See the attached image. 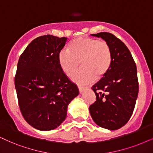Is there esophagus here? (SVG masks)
Listing matches in <instances>:
<instances>
[{
    "mask_svg": "<svg viewBox=\"0 0 153 153\" xmlns=\"http://www.w3.org/2000/svg\"><path fill=\"white\" fill-rule=\"evenodd\" d=\"M88 87H78L79 91H80V93H82V92L84 91L85 89H88Z\"/></svg>",
    "mask_w": 153,
    "mask_h": 153,
    "instance_id": "1",
    "label": "esophagus"
}]
</instances>
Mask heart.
I'll return each mask as SVG.
<instances>
[{
    "mask_svg": "<svg viewBox=\"0 0 153 153\" xmlns=\"http://www.w3.org/2000/svg\"><path fill=\"white\" fill-rule=\"evenodd\" d=\"M72 80L80 85L92 82L107 74L112 63V52L106 42L90 37H79L69 44V50H62L59 54V63L62 71L71 76L79 65Z\"/></svg>",
    "mask_w": 153,
    "mask_h": 153,
    "instance_id": "obj_1",
    "label": "heart"
}]
</instances>
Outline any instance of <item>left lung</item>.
I'll list each match as a JSON object with an SVG mask.
<instances>
[{
	"instance_id": "8db88e82",
	"label": "left lung",
	"mask_w": 153,
	"mask_h": 153,
	"mask_svg": "<svg viewBox=\"0 0 153 153\" xmlns=\"http://www.w3.org/2000/svg\"><path fill=\"white\" fill-rule=\"evenodd\" d=\"M91 36L102 38L112 52V63L107 74L92 86L96 101L90 106L91 117L97 125L117 130L128 121L138 94L136 63L127 46L109 32Z\"/></svg>"
}]
</instances>
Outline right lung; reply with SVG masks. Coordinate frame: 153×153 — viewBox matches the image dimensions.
Instances as JSON below:
<instances>
[{
	"instance_id": "obj_1",
	"label": "right lung",
	"mask_w": 153,
	"mask_h": 153,
	"mask_svg": "<svg viewBox=\"0 0 153 153\" xmlns=\"http://www.w3.org/2000/svg\"><path fill=\"white\" fill-rule=\"evenodd\" d=\"M65 37L53 35L34 39L17 63L15 78L19 107L34 128L51 131L63 122L68 106L79 94L75 83L60 67L59 54Z\"/></svg>"
}]
</instances>
